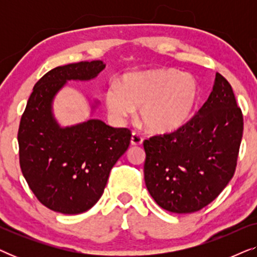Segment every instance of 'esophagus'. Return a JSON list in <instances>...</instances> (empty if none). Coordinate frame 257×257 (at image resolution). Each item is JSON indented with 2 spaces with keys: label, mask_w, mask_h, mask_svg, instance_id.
<instances>
[{
  "label": "esophagus",
  "mask_w": 257,
  "mask_h": 257,
  "mask_svg": "<svg viewBox=\"0 0 257 257\" xmlns=\"http://www.w3.org/2000/svg\"><path fill=\"white\" fill-rule=\"evenodd\" d=\"M143 144V138L137 133H132L131 136V145L132 146H140Z\"/></svg>",
  "instance_id": "34e87169"
}]
</instances>
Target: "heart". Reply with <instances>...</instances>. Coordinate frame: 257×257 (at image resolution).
Instances as JSON below:
<instances>
[{
	"mask_svg": "<svg viewBox=\"0 0 257 257\" xmlns=\"http://www.w3.org/2000/svg\"><path fill=\"white\" fill-rule=\"evenodd\" d=\"M201 99L198 79L175 69L128 72L105 90L104 103L114 120L124 121L139 108L144 127L158 135L178 131L194 117Z\"/></svg>",
	"mask_w": 257,
	"mask_h": 257,
	"instance_id": "1",
	"label": "heart"
}]
</instances>
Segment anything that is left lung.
<instances>
[{
    "instance_id": "8db88e82",
    "label": "left lung",
    "mask_w": 257,
    "mask_h": 257,
    "mask_svg": "<svg viewBox=\"0 0 257 257\" xmlns=\"http://www.w3.org/2000/svg\"><path fill=\"white\" fill-rule=\"evenodd\" d=\"M242 133L233 89L216 73L208 99L187 125L144 142V175L154 201L178 214L209 205L233 178Z\"/></svg>"
}]
</instances>
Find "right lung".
<instances>
[{
	"instance_id": "1",
	"label": "right lung",
	"mask_w": 257,
	"mask_h": 257,
	"mask_svg": "<svg viewBox=\"0 0 257 257\" xmlns=\"http://www.w3.org/2000/svg\"><path fill=\"white\" fill-rule=\"evenodd\" d=\"M105 69L101 61L57 66L35 84L21 118L20 165L23 177L45 207L79 214L103 195L111 168L128 149L131 132L89 118L61 126L52 103L70 80H91ZM99 101L91 103V114Z\"/></svg>"
}]
</instances>
